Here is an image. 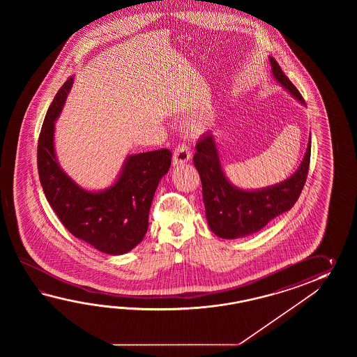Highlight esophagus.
Instances as JSON below:
<instances>
[{
    "label": "esophagus",
    "instance_id": "34e87169",
    "mask_svg": "<svg viewBox=\"0 0 357 357\" xmlns=\"http://www.w3.org/2000/svg\"><path fill=\"white\" fill-rule=\"evenodd\" d=\"M190 158H191V153H190L188 145L181 144L176 148L175 153H174V160H172V162H174V166H181V165L188 163Z\"/></svg>",
    "mask_w": 357,
    "mask_h": 357
}]
</instances>
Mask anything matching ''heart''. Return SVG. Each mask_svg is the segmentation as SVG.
<instances>
[{
	"label": "heart",
	"instance_id": "1",
	"mask_svg": "<svg viewBox=\"0 0 357 357\" xmlns=\"http://www.w3.org/2000/svg\"><path fill=\"white\" fill-rule=\"evenodd\" d=\"M204 119H203V117H197L195 120H192V121L190 122L189 129L191 130L192 132H197L199 130H202L204 128Z\"/></svg>",
	"mask_w": 357,
	"mask_h": 357
}]
</instances>
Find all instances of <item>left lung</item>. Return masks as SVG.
<instances>
[{"mask_svg": "<svg viewBox=\"0 0 357 357\" xmlns=\"http://www.w3.org/2000/svg\"><path fill=\"white\" fill-rule=\"evenodd\" d=\"M274 80L305 106L296 86L283 74L280 65L269 56ZM194 165L203 186V202L208 226L222 238H238L257 234L275 217L295 205L306 181L310 165L311 137L296 171L283 181L261 189H243L228 180L222 167L220 154L212 131L197 140Z\"/></svg>", "mask_w": 357, "mask_h": 357, "instance_id": "1", "label": "left lung"}]
</instances>
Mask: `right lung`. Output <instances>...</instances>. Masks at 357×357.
Returning a JSON list of instances; mask_svg holds the SVG:
<instances>
[{"mask_svg": "<svg viewBox=\"0 0 357 357\" xmlns=\"http://www.w3.org/2000/svg\"><path fill=\"white\" fill-rule=\"evenodd\" d=\"M61 86L47 111L38 140V172L47 200L70 234L94 249L122 255L142 243L154 192L171 167L168 149L128 155L114 181L100 190L76 183L61 167L54 149V122L73 88Z\"/></svg>", "mask_w": 357, "mask_h": 357, "instance_id": "add662e5", "label": "right lung"}]
</instances>
